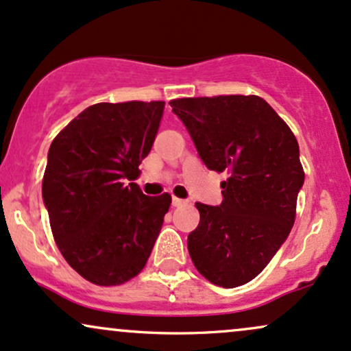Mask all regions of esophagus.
Masks as SVG:
<instances>
[{
	"label": "esophagus",
	"mask_w": 351,
	"mask_h": 351,
	"mask_svg": "<svg viewBox=\"0 0 351 351\" xmlns=\"http://www.w3.org/2000/svg\"><path fill=\"white\" fill-rule=\"evenodd\" d=\"M184 204H187V200L179 199V197H172V205H174V207H180V205Z\"/></svg>",
	"instance_id": "obj_1"
}]
</instances>
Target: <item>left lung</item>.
Here are the masks:
<instances>
[{
  "label": "left lung",
  "instance_id": "obj_1",
  "mask_svg": "<svg viewBox=\"0 0 351 351\" xmlns=\"http://www.w3.org/2000/svg\"><path fill=\"white\" fill-rule=\"evenodd\" d=\"M169 105L210 171L226 172L223 202H197L200 223L187 238L197 271L225 289L250 282L289 237L304 184L299 144L258 95L177 98Z\"/></svg>",
  "mask_w": 351,
  "mask_h": 351
}]
</instances>
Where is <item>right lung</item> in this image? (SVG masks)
<instances>
[{"mask_svg": "<svg viewBox=\"0 0 351 351\" xmlns=\"http://www.w3.org/2000/svg\"><path fill=\"white\" fill-rule=\"evenodd\" d=\"M164 101L97 103L53 138L43 197L53 240L82 278L119 286L143 271L171 195L146 197L139 164L149 154Z\"/></svg>", "mask_w": 351, "mask_h": 351, "instance_id": "add662e5", "label": "right lung"}]
</instances>
